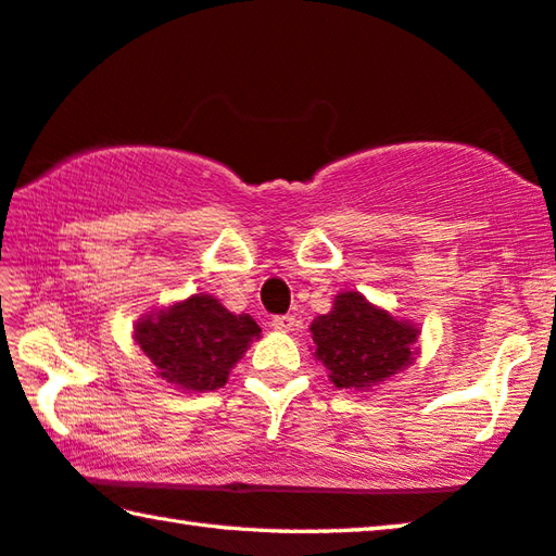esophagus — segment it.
I'll list each match as a JSON object with an SVG mask.
<instances>
[{"instance_id": "34e87169", "label": "esophagus", "mask_w": 556, "mask_h": 556, "mask_svg": "<svg viewBox=\"0 0 556 556\" xmlns=\"http://www.w3.org/2000/svg\"><path fill=\"white\" fill-rule=\"evenodd\" d=\"M269 326L275 328V330L289 332V330H294V326H296V318H294V316H275V318L269 320Z\"/></svg>"}]
</instances>
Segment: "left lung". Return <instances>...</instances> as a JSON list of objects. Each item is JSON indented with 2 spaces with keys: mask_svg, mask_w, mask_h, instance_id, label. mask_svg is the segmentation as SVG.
<instances>
[{
  "mask_svg": "<svg viewBox=\"0 0 556 556\" xmlns=\"http://www.w3.org/2000/svg\"><path fill=\"white\" fill-rule=\"evenodd\" d=\"M316 352L338 389L367 391L416 359L420 330L371 306L359 291H342L332 311L311 323Z\"/></svg>",
  "mask_w": 556,
  "mask_h": 556,
  "instance_id": "8db88e82",
  "label": "left lung"
}]
</instances>
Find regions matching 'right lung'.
<instances>
[{"instance_id":"1","label":"right lung","mask_w":556,"mask_h":556,"mask_svg":"<svg viewBox=\"0 0 556 556\" xmlns=\"http://www.w3.org/2000/svg\"><path fill=\"white\" fill-rule=\"evenodd\" d=\"M134 338L160 379L185 391H214L260 338V326L248 313H230L214 296L194 294L140 318Z\"/></svg>"}]
</instances>
